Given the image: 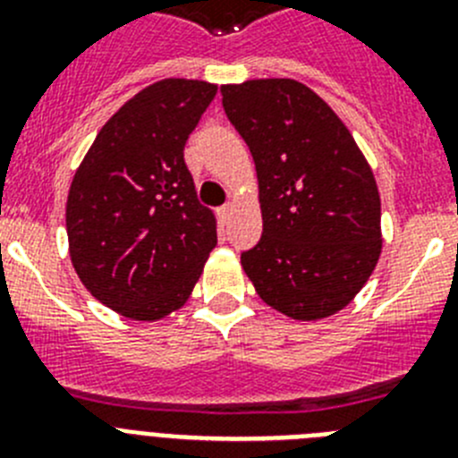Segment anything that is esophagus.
Returning a JSON list of instances; mask_svg holds the SVG:
<instances>
[{
	"label": "esophagus",
	"mask_w": 458,
	"mask_h": 458,
	"mask_svg": "<svg viewBox=\"0 0 458 458\" xmlns=\"http://www.w3.org/2000/svg\"><path fill=\"white\" fill-rule=\"evenodd\" d=\"M232 210H233V206H232V204L220 206V216H222V220H229V216H232Z\"/></svg>",
	"instance_id": "esophagus-1"
}]
</instances>
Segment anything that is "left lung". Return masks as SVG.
Wrapping results in <instances>:
<instances>
[{"label":"left lung","mask_w":458,"mask_h":458,"mask_svg":"<svg viewBox=\"0 0 458 458\" xmlns=\"http://www.w3.org/2000/svg\"><path fill=\"white\" fill-rule=\"evenodd\" d=\"M257 165L264 233L241 254L261 301L298 321L349 305L380 254L374 174L333 109L295 80L225 84Z\"/></svg>","instance_id":"8db88e82"}]
</instances>
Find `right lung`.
<instances>
[{"mask_svg": "<svg viewBox=\"0 0 458 458\" xmlns=\"http://www.w3.org/2000/svg\"><path fill=\"white\" fill-rule=\"evenodd\" d=\"M216 93L201 80L151 84L100 128L75 172L71 261L93 298L123 317L156 321L179 310L217 245L183 157Z\"/></svg>", "mask_w": 458, "mask_h": 458, "instance_id": "add662e5", "label": "right lung"}]
</instances>
